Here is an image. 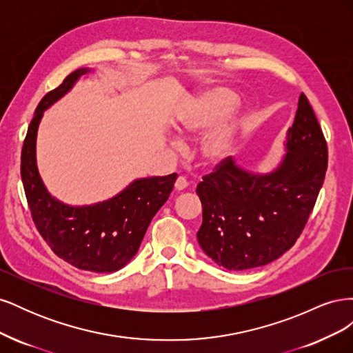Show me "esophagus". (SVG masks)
<instances>
[{"mask_svg":"<svg viewBox=\"0 0 353 353\" xmlns=\"http://www.w3.org/2000/svg\"><path fill=\"white\" fill-rule=\"evenodd\" d=\"M187 185H188L187 179H185L184 176H178V179L175 181V190H178V191H181V190H185V188H187Z\"/></svg>","mask_w":353,"mask_h":353,"instance_id":"obj_1","label":"esophagus"}]
</instances>
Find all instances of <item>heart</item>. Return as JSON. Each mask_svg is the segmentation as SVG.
<instances>
[{"label":"heart","mask_w":353,"mask_h":353,"mask_svg":"<svg viewBox=\"0 0 353 353\" xmlns=\"http://www.w3.org/2000/svg\"><path fill=\"white\" fill-rule=\"evenodd\" d=\"M237 104L236 92L215 87L188 99L175 112L172 128L181 138H196L208 131L197 148L203 166L216 168L232 153L244 123V112Z\"/></svg>","instance_id":"b5f03b06"}]
</instances>
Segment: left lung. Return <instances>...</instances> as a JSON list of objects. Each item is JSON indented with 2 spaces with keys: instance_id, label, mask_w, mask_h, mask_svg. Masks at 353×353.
Segmentation results:
<instances>
[{
  "instance_id": "1",
  "label": "left lung",
  "mask_w": 353,
  "mask_h": 353,
  "mask_svg": "<svg viewBox=\"0 0 353 353\" xmlns=\"http://www.w3.org/2000/svg\"><path fill=\"white\" fill-rule=\"evenodd\" d=\"M284 154L268 172L228 159L203 178L196 193L203 222L201 250L230 271L263 266L283 256L301 236L327 170V143L306 95H299Z\"/></svg>"
}]
</instances>
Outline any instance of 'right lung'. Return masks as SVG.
I'll return each mask as SVG.
<instances>
[{
    "instance_id": "1",
    "label": "right lung",
    "mask_w": 353,
    "mask_h": 353,
    "mask_svg": "<svg viewBox=\"0 0 353 353\" xmlns=\"http://www.w3.org/2000/svg\"><path fill=\"white\" fill-rule=\"evenodd\" d=\"M92 70H74L41 100L28 128L20 174L32 218L51 250L74 268L103 274L119 271L137 254L153 216L174 188L176 174L134 179L116 196L83 206L68 205L50 193L37 165L41 119Z\"/></svg>"
}]
</instances>
